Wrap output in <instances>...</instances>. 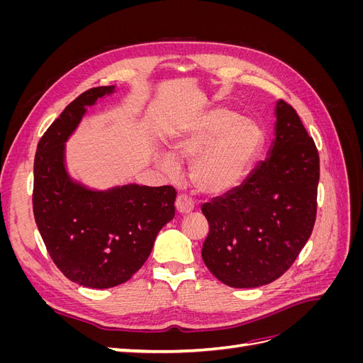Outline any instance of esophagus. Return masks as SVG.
<instances>
[{"mask_svg":"<svg viewBox=\"0 0 363 363\" xmlns=\"http://www.w3.org/2000/svg\"><path fill=\"white\" fill-rule=\"evenodd\" d=\"M175 208L180 215H188L194 211V201L188 195H179L177 200H175Z\"/></svg>","mask_w":363,"mask_h":363,"instance_id":"esophagus-1","label":"esophagus"}]
</instances>
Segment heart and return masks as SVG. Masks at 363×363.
<instances>
[{
	"instance_id": "obj_1",
	"label": "heart",
	"mask_w": 363,
	"mask_h": 363,
	"mask_svg": "<svg viewBox=\"0 0 363 363\" xmlns=\"http://www.w3.org/2000/svg\"><path fill=\"white\" fill-rule=\"evenodd\" d=\"M260 144V128L240 118L232 108L216 107L203 116L188 133L172 144V158L191 162V180L206 194H223L244 179ZM164 171L177 164L169 156L160 157Z\"/></svg>"
}]
</instances>
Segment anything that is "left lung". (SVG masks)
<instances>
[{
  "label": "left lung",
  "mask_w": 363,
  "mask_h": 363,
  "mask_svg": "<svg viewBox=\"0 0 363 363\" xmlns=\"http://www.w3.org/2000/svg\"><path fill=\"white\" fill-rule=\"evenodd\" d=\"M276 116L268 156L242 184L201 207L208 223L201 257L232 288H259L281 277L316 219V145L291 104L277 101Z\"/></svg>",
  "instance_id": "obj_1"
}]
</instances>
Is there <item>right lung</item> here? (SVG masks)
I'll return each instance as SVG.
<instances>
[{"instance_id":"1","label":"right lung","mask_w":363,"mask_h":363,"mask_svg":"<svg viewBox=\"0 0 363 363\" xmlns=\"http://www.w3.org/2000/svg\"><path fill=\"white\" fill-rule=\"evenodd\" d=\"M113 86L92 87L67 106L40 138L35 156L33 213L56 267L92 289L118 286L140 269L157 233L175 213L172 186L127 184L91 191L69 179L65 142L98 98Z\"/></svg>"}]
</instances>
